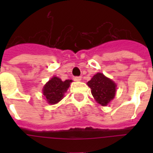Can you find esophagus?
<instances>
[{"label":"esophagus","mask_w":153,"mask_h":153,"mask_svg":"<svg viewBox=\"0 0 153 153\" xmlns=\"http://www.w3.org/2000/svg\"><path fill=\"white\" fill-rule=\"evenodd\" d=\"M74 79L75 81H80L81 79H82V77H81V76H75V77L74 78Z\"/></svg>","instance_id":"34e87169"}]
</instances>
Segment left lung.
I'll return each instance as SVG.
<instances>
[{
  "label": "left lung",
  "mask_w": 153,
  "mask_h": 153,
  "mask_svg": "<svg viewBox=\"0 0 153 153\" xmlns=\"http://www.w3.org/2000/svg\"><path fill=\"white\" fill-rule=\"evenodd\" d=\"M87 85L95 100L102 106H106L114 98L117 92V85L101 73H97L93 76Z\"/></svg>",
  "instance_id": "obj_1"
}]
</instances>
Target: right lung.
Listing matches in <instances>:
<instances>
[{"label": "right lung", "mask_w": 153, "mask_h": 153, "mask_svg": "<svg viewBox=\"0 0 153 153\" xmlns=\"http://www.w3.org/2000/svg\"><path fill=\"white\" fill-rule=\"evenodd\" d=\"M71 79L62 81L61 79L53 76L43 88V94L49 104H56L63 98L64 93L70 86Z\"/></svg>", "instance_id": "right-lung-1"}]
</instances>
